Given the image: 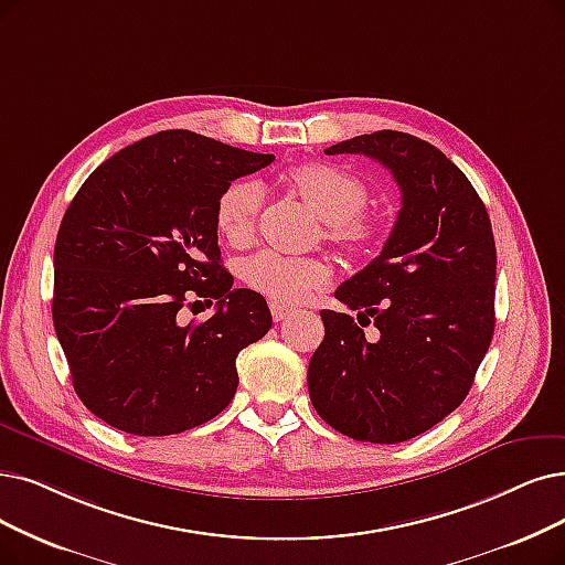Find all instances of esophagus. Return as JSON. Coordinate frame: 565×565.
Returning <instances> with one entry per match:
<instances>
[{"label": "esophagus", "mask_w": 565, "mask_h": 565, "mask_svg": "<svg viewBox=\"0 0 565 565\" xmlns=\"http://www.w3.org/2000/svg\"><path fill=\"white\" fill-rule=\"evenodd\" d=\"M268 308H270V315H274V320H276V322L287 320L289 315L295 312V310H291L289 306H285V303H280V301H270V303H268Z\"/></svg>", "instance_id": "obj_1"}]
</instances>
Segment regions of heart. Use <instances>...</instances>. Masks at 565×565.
Instances as JSON below:
<instances>
[{"instance_id": "heart-1", "label": "heart", "mask_w": 565, "mask_h": 565, "mask_svg": "<svg viewBox=\"0 0 565 565\" xmlns=\"http://www.w3.org/2000/svg\"><path fill=\"white\" fill-rule=\"evenodd\" d=\"M287 185L327 222V236L345 247H361L373 238V227L361 211L369 204V188L354 173L333 164H299L289 169ZM262 209V188L253 180H236L215 201V227L232 245L250 243ZM245 282L264 297L297 303L331 278V266L318 257H289L264 250L247 259Z\"/></svg>"}]
</instances>
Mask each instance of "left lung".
I'll return each instance as SVG.
<instances>
[{
  "label": "left lung",
  "mask_w": 565,
  "mask_h": 565,
  "mask_svg": "<svg viewBox=\"0 0 565 565\" xmlns=\"http://www.w3.org/2000/svg\"><path fill=\"white\" fill-rule=\"evenodd\" d=\"M387 167L401 211L382 253L335 289L350 310H322L308 366L318 415L354 440H411L457 411L489 350L495 245L463 171L413 134L382 129L324 150ZM379 329L369 342L363 327Z\"/></svg>",
  "instance_id": "left-lung-1"
}]
</instances>
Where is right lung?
Returning a JSON list of instances; mask_svg holds the SVG:
<instances>
[{
    "label": "right lung",
    "instance_id": "1",
    "mask_svg": "<svg viewBox=\"0 0 565 565\" xmlns=\"http://www.w3.org/2000/svg\"><path fill=\"white\" fill-rule=\"evenodd\" d=\"M274 160L169 129L108 157L76 192L55 241L53 324L78 398L113 428L183 434L234 398L238 352L274 320L262 295L232 287L215 201ZM196 296L216 301L214 318L183 326Z\"/></svg>",
    "mask_w": 565,
    "mask_h": 565
}]
</instances>
